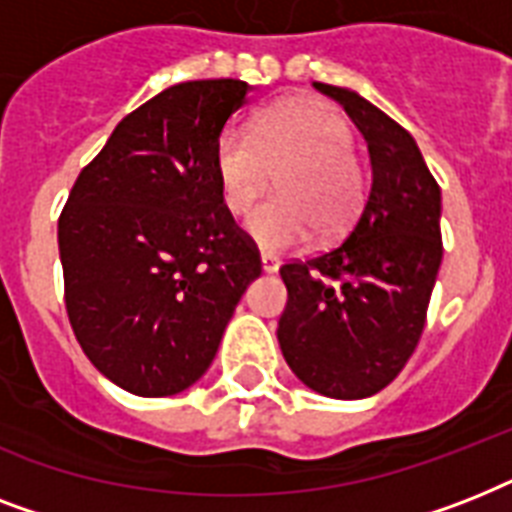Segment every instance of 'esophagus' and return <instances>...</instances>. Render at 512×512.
Masks as SVG:
<instances>
[{
    "mask_svg": "<svg viewBox=\"0 0 512 512\" xmlns=\"http://www.w3.org/2000/svg\"><path fill=\"white\" fill-rule=\"evenodd\" d=\"M260 265H263V271L265 273H276L279 271V257L276 255H268V252H263V255H260Z\"/></svg>",
    "mask_w": 512,
    "mask_h": 512,
    "instance_id": "34e87169",
    "label": "esophagus"
}]
</instances>
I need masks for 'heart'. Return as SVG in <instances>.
<instances>
[{
  "instance_id": "obj_1",
  "label": "heart",
  "mask_w": 512,
  "mask_h": 512,
  "mask_svg": "<svg viewBox=\"0 0 512 512\" xmlns=\"http://www.w3.org/2000/svg\"><path fill=\"white\" fill-rule=\"evenodd\" d=\"M353 151V127L327 103L289 100L271 108L252 132L225 127L215 143L223 204L244 215L276 175V199L247 217L249 239L265 252H287L311 239L337 236L361 207L364 177Z\"/></svg>"
}]
</instances>
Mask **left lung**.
Listing matches in <instances>:
<instances>
[{"label":"left lung","mask_w":512,"mask_h":512,"mask_svg":"<svg viewBox=\"0 0 512 512\" xmlns=\"http://www.w3.org/2000/svg\"><path fill=\"white\" fill-rule=\"evenodd\" d=\"M313 87L364 135L372 188L345 241L281 265L289 300L276 335L300 382L353 401L396 380L420 342L444 257L441 188L401 124L358 92Z\"/></svg>","instance_id":"left-lung-1"}]
</instances>
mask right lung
<instances>
[{
	"mask_svg": "<svg viewBox=\"0 0 512 512\" xmlns=\"http://www.w3.org/2000/svg\"><path fill=\"white\" fill-rule=\"evenodd\" d=\"M239 79L180 82L135 108L58 220L66 311L92 366L135 396L207 372L260 252L215 175V143L249 95Z\"/></svg>",
	"mask_w": 512,
	"mask_h": 512,
	"instance_id": "obj_1",
	"label": "right lung"
}]
</instances>
